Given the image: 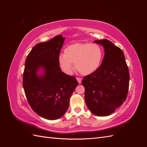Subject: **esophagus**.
<instances>
[{"mask_svg": "<svg viewBox=\"0 0 147 147\" xmlns=\"http://www.w3.org/2000/svg\"><path fill=\"white\" fill-rule=\"evenodd\" d=\"M77 80L79 84H80L82 83V78H79V77H77Z\"/></svg>", "mask_w": 147, "mask_h": 147, "instance_id": "esophagus-1", "label": "esophagus"}]
</instances>
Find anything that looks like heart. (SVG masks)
I'll list each match as a JSON object with an SVG mask.
<instances>
[{"instance_id":"heart-1","label":"heart","mask_w":147,"mask_h":147,"mask_svg":"<svg viewBox=\"0 0 147 147\" xmlns=\"http://www.w3.org/2000/svg\"><path fill=\"white\" fill-rule=\"evenodd\" d=\"M104 52L96 43H75L67 47L64 54L58 56L57 62L61 69L68 75L72 73L73 64L82 75L95 72L100 67Z\"/></svg>"}]
</instances>
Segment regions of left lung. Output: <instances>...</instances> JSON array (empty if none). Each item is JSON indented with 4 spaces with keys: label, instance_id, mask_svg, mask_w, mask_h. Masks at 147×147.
I'll list each match as a JSON object with an SVG mask.
<instances>
[{
    "label": "left lung",
    "instance_id": "obj_1",
    "mask_svg": "<svg viewBox=\"0 0 147 147\" xmlns=\"http://www.w3.org/2000/svg\"><path fill=\"white\" fill-rule=\"evenodd\" d=\"M94 42L104 47L105 55L99 69L84 77L82 83L89 110L96 116L105 117L126 100L129 73L121 48L106 39Z\"/></svg>",
    "mask_w": 147,
    "mask_h": 147
}]
</instances>
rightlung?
<instances>
[{"label":"right lung","mask_w":147,"mask_h":147,"mask_svg":"<svg viewBox=\"0 0 147 147\" xmlns=\"http://www.w3.org/2000/svg\"><path fill=\"white\" fill-rule=\"evenodd\" d=\"M64 37L57 35L37 44L26 59L23 86L31 108L39 116L55 120L67 110L69 100L78 83L62 72L57 62ZM42 69L44 74L37 72Z\"/></svg>","instance_id":"right-lung-1"}]
</instances>
